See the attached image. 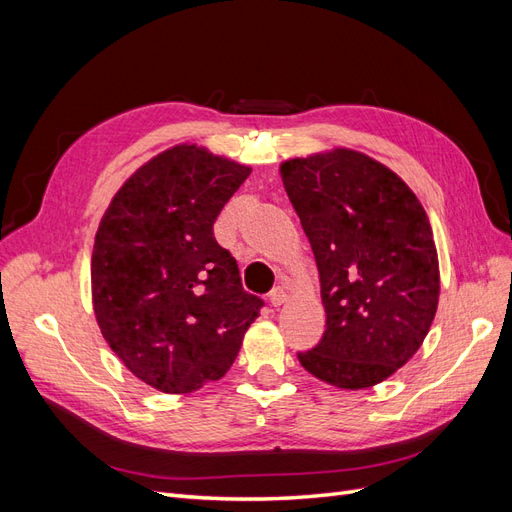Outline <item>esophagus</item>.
<instances>
[{
  "mask_svg": "<svg viewBox=\"0 0 512 512\" xmlns=\"http://www.w3.org/2000/svg\"><path fill=\"white\" fill-rule=\"evenodd\" d=\"M286 299H288V294H286V290L284 288H273L271 290V294H269V303L273 305V307H280V305H284L286 303Z\"/></svg>",
  "mask_w": 512,
  "mask_h": 512,
  "instance_id": "34e87169",
  "label": "esophagus"
}]
</instances>
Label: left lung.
<instances>
[{"label":"left lung","mask_w":512,"mask_h":512,"mask_svg":"<svg viewBox=\"0 0 512 512\" xmlns=\"http://www.w3.org/2000/svg\"><path fill=\"white\" fill-rule=\"evenodd\" d=\"M280 175L312 245L327 329L299 363L344 391L393 376L436 316L440 267L423 205L389 166L335 147L282 162Z\"/></svg>","instance_id":"8db88e82"}]
</instances>
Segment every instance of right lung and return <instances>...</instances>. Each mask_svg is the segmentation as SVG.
Instances as JSON below:
<instances>
[{"label":"right lung","instance_id":"1","mask_svg":"<svg viewBox=\"0 0 512 512\" xmlns=\"http://www.w3.org/2000/svg\"><path fill=\"white\" fill-rule=\"evenodd\" d=\"M252 168L181 143L153 156L104 211L91 254L102 337L132 374L168 395L235 363L262 299L243 292L213 222Z\"/></svg>","mask_w":512,"mask_h":512}]
</instances>
